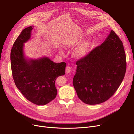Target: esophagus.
Segmentation results:
<instances>
[{
	"instance_id": "34e87169",
	"label": "esophagus",
	"mask_w": 134,
	"mask_h": 134,
	"mask_svg": "<svg viewBox=\"0 0 134 134\" xmlns=\"http://www.w3.org/2000/svg\"><path fill=\"white\" fill-rule=\"evenodd\" d=\"M71 71V67H69V66L66 67V73H70Z\"/></svg>"
}]
</instances>
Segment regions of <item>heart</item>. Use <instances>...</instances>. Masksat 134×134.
Here are the masks:
<instances>
[{
	"label": "heart",
	"mask_w": 134,
	"mask_h": 134,
	"mask_svg": "<svg viewBox=\"0 0 134 134\" xmlns=\"http://www.w3.org/2000/svg\"><path fill=\"white\" fill-rule=\"evenodd\" d=\"M81 42V39H72L66 40L64 42V45L67 48H72L78 45ZM89 49V44L87 43H83L79 45L74 51V55L77 58H81L85 56L88 53ZM60 53L63 54L62 50L60 51Z\"/></svg>",
	"instance_id": "1"
}]
</instances>
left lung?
<instances>
[{
    "instance_id": "8db88e82",
    "label": "left lung",
    "mask_w": 134,
    "mask_h": 134,
    "mask_svg": "<svg viewBox=\"0 0 134 134\" xmlns=\"http://www.w3.org/2000/svg\"><path fill=\"white\" fill-rule=\"evenodd\" d=\"M73 85L80 100L88 104L104 102L117 90L126 72L123 43L113 31L100 46L76 62Z\"/></svg>"
}]
</instances>
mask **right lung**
<instances>
[{
	"label": "right lung",
	"instance_id": "right-lung-1",
	"mask_svg": "<svg viewBox=\"0 0 134 134\" xmlns=\"http://www.w3.org/2000/svg\"><path fill=\"white\" fill-rule=\"evenodd\" d=\"M33 26L22 31L11 51V71L15 85L27 99L37 105H44L56 97V78L65 74V62L55 63L48 57L27 59L24 43L30 40Z\"/></svg>",
	"mask_w": 134,
	"mask_h": 134
}]
</instances>
